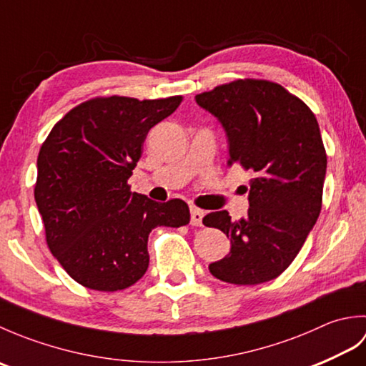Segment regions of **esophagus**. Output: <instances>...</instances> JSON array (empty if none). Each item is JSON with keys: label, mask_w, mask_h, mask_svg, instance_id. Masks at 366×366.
<instances>
[{"label": "esophagus", "mask_w": 366, "mask_h": 366, "mask_svg": "<svg viewBox=\"0 0 366 366\" xmlns=\"http://www.w3.org/2000/svg\"><path fill=\"white\" fill-rule=\"evenodd\" d=\"M204 211H201L198 207H190V223L193 227H201L203 224Z\"/></svg>", "instance_id": "34e87169"}]
</instances>
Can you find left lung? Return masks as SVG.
I'll use <instances>...</instances> for the list:
<instances>
[{"instance_id":"left-lung-1","label":"left lung","mask_w":366,"mask_h":366,"mask_svg":"<svg viewBox=\"0 0 366 366\" xmlns=\"http://www.w3.org/2000/svg\"><path fill=\"white\" fill-rule=\"evenodd\" d=\"M195 100L227 134L228 167L254 173L247 217L232 222L217 211L203 219L231 242L209 270L232 285L270 282L294 261L321 212L327 157L320 126L300 99L266 80L222 84Z\"/></svg>"}]
</instances>
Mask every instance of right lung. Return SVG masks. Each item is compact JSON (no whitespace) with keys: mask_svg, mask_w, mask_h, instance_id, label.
<instances>
[{"mask_svg":"<svg viewBox=\"0 0 366 366\" xmlns=\"http://www.w3.org/2000/svg\"><path fill=\"white\" fill-rule=\"evenodd\" d=\"M181 100H88L69 112L42 144L34 198L46 244L84 287L113 292L137 283L149 266V232L190 222L182 199L157 203L127 185L147 132Z\"/></svg>","mask_w":366,"mask_h":366,"instance_id":"add662e5","label":"right lung"}]
</instances>
